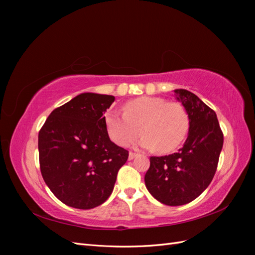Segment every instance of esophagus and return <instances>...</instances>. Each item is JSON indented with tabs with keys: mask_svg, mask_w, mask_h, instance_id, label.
Masks as SVG:
<instances>
[{
	"mask_svg": "<svg viewBox=\"0 0 255 255\" xmlns=\"http://www.w3.org/2000/svg\"><path fill=\"white\" fill-rule=\"evenodd\" d=\"M135 156H137L136 153H133V152H129L128 153V160H132Z\"/></svg>",
	"mask_w": 255,
	"mask_h": 255,
	"instance_id": "34e87169",
	"label": "esophagus"
}]
</instances>
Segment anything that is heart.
<instances>
[{"mask_svg": "<svg viewBox=\"0 0 255 255\" xmlns=\"http://www.w3.org/2000/svg\"><path fill=\"white\" fill-rule=\"evenodd\" d=\"M123 111H110L104 117L107 134L118 145L130 144L142 129L144 135L137 142L140 148L168 153L175 150L188 133L189 116L179 102L140 97L127 102Z\"/></svg>", "mask_w": 255, "mask_h": 255, "instance_id": "obj_1", "label": "heart"}]
</instances>
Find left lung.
Masks as SVG:
<instances>
[{
    "label": "left lung",
    "mask_w": 255,
    "mask_h": 255,
    "mask_svg": "<svg viewBox=\"0 0 255 255\" xmlns=\"http://www.w3.org/2000/svg\"><path fill=\"white\" fill-rule=\"evenodd\" d=\"M174 96L189 116L187 139L179 152L150 157L145 187L160 203L179 206L198 198L211 184L223 145L217 115L186 89Z\"/></svg>",
    "instance_id": "obj_1"
}]
</instances>
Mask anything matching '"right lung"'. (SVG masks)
I'll return each mask as SVG.
<instances>
[{
	"mask_svg": "<svg viewBox=\"0 0 255 255\" xmlns=\"http://www.w3.org/2000/svg\"><path fill=\"white\" fill-rule=\"evenodd\" d=\"M114 96L84 92L54 110L38 135L40 170L61 202L80 210L104 203L128 152L107 134L104 114Z\"/></svg>",
	"mask_w": 255,
	"mask_h": 255,
	"instance_id": "add662e5",
	"label": "right lung"
}]
</instances>
